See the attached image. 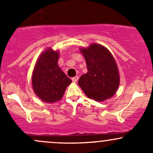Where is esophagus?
Here are the masks:
<instances>
[{
	"label": "esophagus",
	"mask_w": 153,
	"mask_h": 153,
	"mask_svg": "<svg viewBox=\"0 0 153 153\" xmlns=\"http://www.w3.org/2000/svg\"><path fill=\"white\" fill-rule=\"evenodd\" d=\"M72 80L73 82H77L78 80V76H75L73 78H72Z\"/></svg>",
	"instance_id": "34e87169"
}]
</instances>
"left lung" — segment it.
Returning a JSON list of instances; mask_svg holds the SVG:
<instances>
[{
    "mask_svg": "<svg viewBox=\"0 0 153 153\" xmlns=\"http://www.w3.org/2000/svg\"><path fill=\"white\" fill-rule=\"evenodd\" d=\"M87 64L88 73L80 76L79 86L88 98L103 101L113 96L119 85L118 68L106 47L93 44L81 49Z\"/></svg>",
    "mask_w": 153,
    "mask_h": 153,
    "instance_id": "obj_1",
    "label": "left lung"
}]
</instances>
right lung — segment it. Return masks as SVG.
<instances>
[{"label": "right lung", "mask_w": 153, "mask_h": 153, "mask_svg": "<svg viewBox=\"0 0 153 153\" xmlns=\"http://www.w3.org/2000/svg\"><path fill=\"white\" fill-rule=\"evenodd\" d=\"M58 58V52L47 50L35 65L31 79L33 89L45 102L54 103L60 100L72 82L59 68Z\"/></svg>", "instance_id": "right-lung-1"}]
</instances>
